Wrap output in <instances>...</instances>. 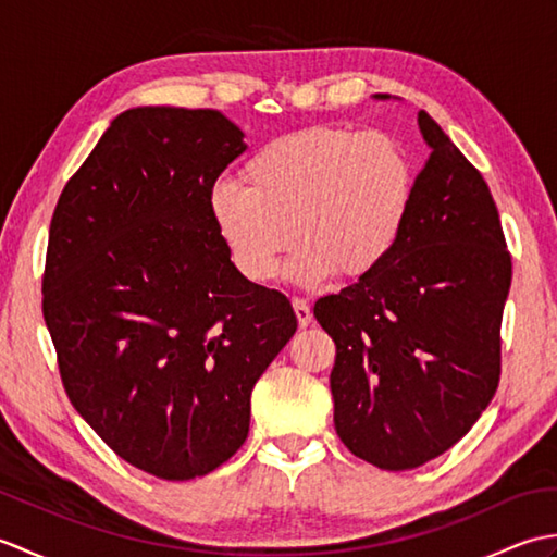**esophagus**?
Segmentation results:
<instances>
[{
  "label": "esophagus",
  "mask_w": 557,
  "mask_h": 557,
  "mask_svg": "<svg viewBox=\"0 0 557 557\" xmlns=\"http://www.w3.org/2000/svg\"><path fill=\"white\" fill-rule=\"evenodd\" d=\"M292 306H294V313H297V321H299V325H301V327H306V325H309V323L313 321L311 306L306 304V299L294 297V299H292Z\"/></svg>",
  "instance_id": "1"
}]
</instances>
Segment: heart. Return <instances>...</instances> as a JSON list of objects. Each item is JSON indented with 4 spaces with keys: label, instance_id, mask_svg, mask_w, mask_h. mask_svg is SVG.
<instances>
[{
    "label": "heart",
    "instance_id": "b5f03b06",
    "mask_svg": "<svg viewBox=\"0 0 557 557\" xmlns=\"http://www.w3.org/2000/svg\"><path fill=\"white\" fill-rule=\"evenodd\" d=\"M244 184L210 191V218L242 275L315 285L363 280L395 253L417 194V164L393 134L311 126L272 138L244 164Z\"/></svg>",
    "mask_w": 557,
    "mask_h": 557
}]
</instances>
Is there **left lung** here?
Masks as SVG:
<instances>
[{"label": "left lung", "instance_id": "left-lung-1", "mask_svg": "<svg viewBox=\"0 0 557 557\" xmlns=\"http://www.w3.org/2000/svg\"><path fill=\"white\" fill-rule=\"evenodd\" d=\"M419 128L431 156L395 253L313 306L337 347L330 389L339 441L387 471L443 455L491 405L512 282L486 180L423 110Z\"/></svg>", "mask_w": 557, "mask_h": 557}]
</instances>
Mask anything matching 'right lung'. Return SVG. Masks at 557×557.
<instances>
[{
    "instance_id": "add662e5",
    "label": "right lung",
    "mask_w": 557,
    "mask_h": 557,
    "mask_svg": "<svg viewBox=\"0 0 557 557\" xmlns=\"http://www.w3.org/2000/svg\"><path fill=\"white\" fill-rule=\"evenodd\" d=\"M242 138L218 110H126L50 222L42 315L62 385L158 479L206 476L244 445L251 389L297 333L289 299L234 268L210 218Z\"/></svg>"
}]
</instances>
